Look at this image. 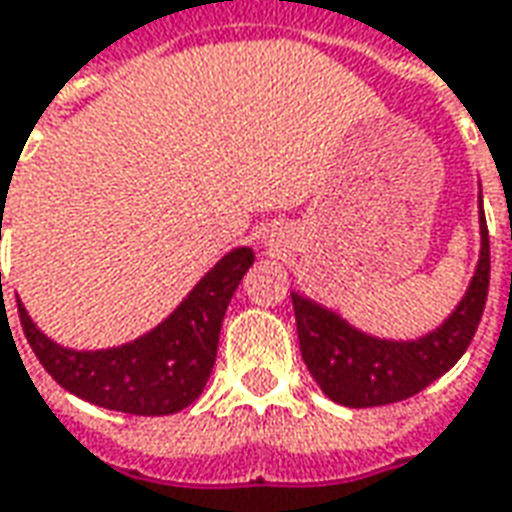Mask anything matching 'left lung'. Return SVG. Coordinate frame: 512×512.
<instances>
[{
	"mask_svg": "<svg viewBox=\"0 0 512 512\" xmlns=\"http://www.w3.org/2000/svg\"><path fill=\"white\" fill-rule=\"evenodd\" d=\"M482 252L466 299L446 324L427 338L393 343L352 330L346 321L291 293L299 349L307 371L332 402L346 407H382L416 396L430 382L455 366L480 327L488 282H491V241L480 216Z\"/></svg>",
	"mask_w": 512,
	"mask_h": 512,
	"instance_id": "1",
	"label": "left lung"
}]
</instances>
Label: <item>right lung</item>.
Instances as JSON below:
<instances>
[{
    "label": "right lung",
    "mask_w": 512,
    "mask_h": 512,
    "mask_svg": "<svg viewBox=\"0 0 512 512\" xmlns=\"http://www.w3.org/2000/svg\"><path fill=\"white\" fill-rule=\"evenodd\" d=\"M252 263V249L230 252L160 327L116 349H63L49 341L19 305L21 330L41 366L74 396L132 416H171L191 405L205 388L216 363L227 305Z\"/></svg>",
    "instance_id": "obj_1"
}]
</instances>
